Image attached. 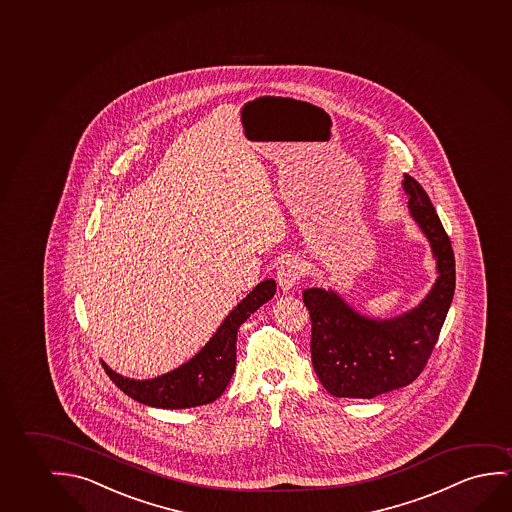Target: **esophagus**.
Wrapping results in <instances>:
<instances>
[{"label":"esophagus","mask_w":512,"mask_h":512,"mask_svg":"<svg viewBox=\"0 0 512 512\" xmlns=\"http://www.w3.org/2000/svg\"><path fill=\"white\" fill-rule=\"evenodd\" d=\"M303 275L302 261L296 258H288L282 261L277 268V282L281 286L282 291H289L296 286V282L300 281Z\"/></svg>","instance_id":"34e87169"}]
</instances>
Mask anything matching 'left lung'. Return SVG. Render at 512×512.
<instances>
[{
    "mask_svg": "<svg viewBox=\"0 0 512 512\" xmlns=\"http://www.w3.org/2000/svg\"><path fill=\"white\" fill-rule=\"evenodd\" d=\"M409 214L425 235L437 279L425 298L395 317H368L332 288H309L303 302L312 321V365L324 389L339 398H374L411 384L432 354L454 295V254L432 202L405 175Z\"/></svg>",
    "mask_w": 512,
    "mask_h": 512,
    "instance_id": "left-lung-1",
    "label": "left lung"
}]
</instances>
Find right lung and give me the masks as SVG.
I'll use <instances>...</instances> for the list:
<instances>
[{
    "instance_id": "1",
    "label": "right lung",
    "mask_w": 512,
    "mask_h": 512,
    "mask_svg": "<svg viewBox=\"0 0 512 512\" xmlns=\"http://www.w3.org/2000/svg\"><path fill=\"white\" fill-rule=\"evenodd\" d=\"M275 289L274 279L260 282L242 302L237 303L209 342L191 360L166 374L140 381L117 374L105 361H101V365L117 388L140 404L158 409H189L210 404L223 395L235 372L238 328L275 295Z\"/></svg>"
}]
</instances>
